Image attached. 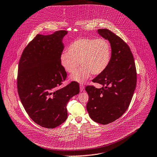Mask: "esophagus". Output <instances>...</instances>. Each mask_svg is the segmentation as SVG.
<instances>
[{"label":"esophagus","instance_id":"esophagus-1","mask_svg":"<svg viewBox=\"0 0 157 157\" xmlns=\"http://www.w3.org/2000/svg\"><path fill=\"white\" fill-rule=\"evenodd\" d=\"M79 87H80V91H83L84 90V85L82 84H80Z\"/></svg>","mask_w":157,"mask_h":157}]
</instances>
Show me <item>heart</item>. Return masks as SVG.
I'll return each mask as SVG.
<instances>
[{"label": "heart", "instance_id": "1", "mask_svg": "<svg viewBox=\"0 0 157 157\" xmlns=\"http://www.w3.org/2000/svg\"><path fill=\"white\" fill-rule=\"evenodd\" d=\"M60 57L62 66L68 73H74L79 66L82 67L71 76L79 82L87 80L91 74L99 75L108 67L112 56L109 42L105 39L80 38L75 40Z\"/></svg>", "mask_w": 157, "mask_h": 157}]
</instances>
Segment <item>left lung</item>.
<instances>
[{"mask_svg": "<svg viewBox=\"0 0 157 157\" xmlns=\"http://www.w3.org/2000/svg\"><path fill=\"white\" fill-rule=\"evenodd\" d=\"M98 33L109 42L111 60L106 69L93 81L101 88L87 86L86 109L95 122L107 124L121 117L131 103L136 85V69L130 47L119 36L107 29Z\"/></svg>", "mask_w": 157, "mask_h": 157, "instance_id": "obj_1", "label": "left lung"}]
</instances>
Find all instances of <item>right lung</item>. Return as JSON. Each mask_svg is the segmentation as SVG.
Wrapping results in <instances>:
<instances>
[{
	"label": "right lung",
	"mask_w": 157,
	"mask_h": 157,
	"mask_svg": "<svg viewBox=\"0 0 157 157\" xmlns=\"http://www.w3.org/2000/svg\"><path fill=\"white\" fill-rule=\"evenodd\" d=\"M67 31L37 34L24 49L19 63L17 91L21 103L37 124L54 128L67 117L69 99L79 93L75 81L63 88L67 73L61 64L63 39Z\"/></svg>",
	"instance_id": "obj_1"
}]
</instances>
